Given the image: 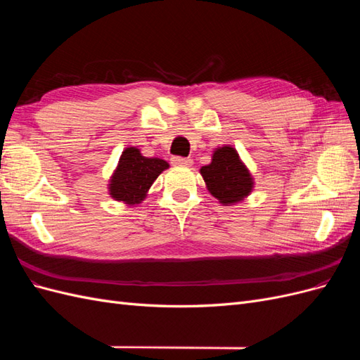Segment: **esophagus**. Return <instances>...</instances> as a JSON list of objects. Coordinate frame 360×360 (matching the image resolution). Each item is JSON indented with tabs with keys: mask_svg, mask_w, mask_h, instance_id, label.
<instances>
[{
	"mask_svg": "<svg viewBox=\"0 0 360 360\" xmlns=\"http://www.w3.org/2000/svg\"><path fill=\"white\" fill-rule=\"evenodd\" d=\"M171 163H174V165L188 167V165H192V159L191 158H181V156H172Z\"/></svg>",
	"mask_w": 360,
	"mask_h": 360,
	"instance_id": "34e87169",
	"label": "esophagus"
}]
</instances>
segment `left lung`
I'll list each match as a JSON object with an SVG mask.
<instances>
[{
  "label": "left lung",
  "instance_id": "obj_1",
  "mask_svg": "<svg viewBox=\"0 0 360 360\" xmlns=\"http://www.w3.org/2000/svg\"><path fill=\"white\" fill-rule=\"evenodd\" d=\"M201 174L210 193L222 204L242 201L252 191L250 174L233 147L217 148Z\"/></svg>",
  "mask_w": 360,
  "mask_h": 360
}]
</instances>
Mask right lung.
Listing matches in <instances>:
<instances>
[{"mask_svg":"<svg viewBox=\"0 0 360 360\" xmlns=\"http://www.w3.org/2000/svg\"><path fill=\"white\" fill-rule=\"evenodd\" d=\"M168 167V162L159 158H144L135 147L126 148L110 181L112 198L126 204L141 202L159 174Z\"/></svg>","mask_w":360,"mask_h":360,"instance_id":"1","label":"right lung"}]
</instances>
